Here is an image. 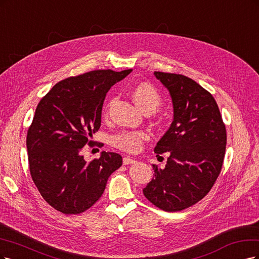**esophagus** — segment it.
Returning a JSON list of instances; mask_svg holds the SVG:
<instances>
[{"mask_svg":"<svg viewBox=\"0 0 259 259\" xmlns=\"http://www.w3.org/2000/svg\"><path fill=\"white\" fill-rule=\"evenodd\" d=\"M122 162H123V164H133V163L137 162V160L133 159V158H131L129 156H126V157H123Z\"/></svg>","mask_w":259,"mask_h":259,"instance_id":"esophagus-1","label":"esophagus"}]
</instances>
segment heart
<instances>
[{
  "label": "heart",
  "instance_id": "obj_1",
  "mask_svg": "<svg viewBox=\"0 0 259 259\" xmlns=\"http://www.w3.org/2000/svg\"><path fill=\"white\" fill-rule=\"evenodd\" d=\"M131 95L136 103L145 113L155 112L162 103V97L156 87L148 82H140L131 89ZM108 105L105 106V114H107ZM148 139L147 133L142 130H123L116 133L111 139L112 144L121 151L135 153L141 148L143 142Z\"/></svg>",
  "mask_w": 259,
  "mask_h": 259
}]
</instances>
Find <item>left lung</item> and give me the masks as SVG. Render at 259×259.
Wrapping results in <instances>:
<instances>
[{
    "label": "left lung",
    "mask_w": 259,
    "mask_h": 259,
    "mask_svg": "<svg viewBox=\"0 0 259 259\" xmlns=\"http://www.w3.org/2000/svg\"><path fill=\"white\" fill-rule=\"evenodd\" d=\"M169 90L174 119L154 152H169L164 169L153 164L154 177L143 194L155 206L178 212L196 204L213 187L222 170L227 135L213 96L185 75L155 72Z\"/></svg>",
    "instance_id": "obj_1"
}]
</instances>
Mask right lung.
<instances>
[{
  "instance_id": "1",
  "label": "right lung",
  "mask_w": 259,
  "mask_h": 259,
  "mask_svg": "<svg viewBox=\"0 0 259 259\" xmlns=\"http://www.w3.org/2000/svg\"><path fill=\"white\" fill-rule=\"evenodd\" d=\"M132 70H95L56 84L39 101L27 133L31 178L45 201L63 214L93 206L122 157L102 152L87 162L81 156L101 126L105 96Z\"/></svg>"
}]
</instances>
